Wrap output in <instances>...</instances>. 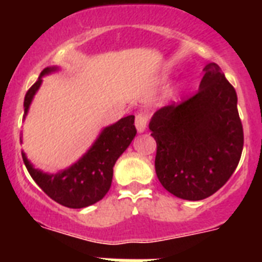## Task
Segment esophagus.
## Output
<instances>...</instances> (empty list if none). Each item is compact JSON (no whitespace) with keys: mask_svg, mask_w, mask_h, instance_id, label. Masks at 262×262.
<instances>
[{"mask_svg":"<svg viewBox=\"0 0 262 262\" xmlns=\"http://www.w3.org/2000/svg\"><path fill=\"white\" fill-rule=\"evenodd\" d=\"M148 124V117L145 114H138L135 118V127L139 134L145 133Z\"/></svg>","mask_w":262,"mask_h":262,"instance_id":"esophagus-1","label":"esophagus"}]
</instances>
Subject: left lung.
Wrapping results in <instances>:
<instances>
[{
  "instance_id": "obj_1",
  "label": "left lung",
  "mask_w": 262,
  "mask_h": 262,
  "mask_svg": "<svg viewBox=\"0 0 262 262\" xmlns=\"http://www.w3.org/2000/svg\"><path fill=\"white\" fill-rule=\"evenodd\" d=\"M203 71L193 97L161 107L149 122L157 178L169 193L187 201L219 190L235 172L244 144L235 89L215 62Z\"/></svg>"
}]
</instances>
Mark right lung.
Listing matches in <instances>:
<instances>
[{
	"instance_id": "right-lung-1",
	"label": "right lung",
	"mask_w": 262,
	"mask_h": 262,
	"mask_svg": "<svg viewBox=\"0 0 262 262\" xmlns=\"http://www.w3.org/2000/svg\"><path fill=\"white\" fill-rule=\"evenodd\" d=\"M59 67H47L25 97V118L43 77L59 71ZM135 117L128 115L110 126L103 127L94 143L76 163L56 173L43 172L30 163L22 151L23 163L32 180L50 198L69 209H82L101 201L113 181V168L136 135ZM22 142V140H20Z\"/></svg>"
}]
</instances>
